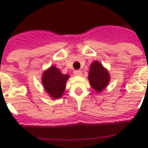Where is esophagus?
Returning <instances> with one entry per match:
<instances>
[{
  "label": "esophagus",
  "instance_id": "1",
  "mask_svg": "<svg viewBox=\"0 0 148 148\" xmlns=\"http://www.w3.org/2000/svg\"><path fill=\"white\" fill-rule=\"evenodd\" d=\"M74 74L76 75V76H81V74H82V71H80V70H76V71H74Z\"/></svg>",
  "mask_w": 148,
  "mask_h": 148
}]
</instances>
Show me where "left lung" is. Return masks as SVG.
I'll return each instance as SVG.
<instances>
[{
    "mask_svg": "<svg viewBox=\"0 0 148 148\" xmlns=\"http://www.w3.org/2000/svg\"><path fill=\"white\" fill-rule=\"evenodd\" d=\"M90 86L97 92H101L108 85L110 75L108 71L98 61H95L90 65L88 75Z\"/></svg>",
    "mask_w": 148,
    "mask_h": 148,
    "instance_id": "left-lung-1",
    "label": "left lung"
}]
</instances>
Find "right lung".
<instances>
[{"mask_svg":"<svg viewBox=\"0 0 148 148\" xmlns=\"http://www.w3.org/2000/svg\"><path fill=\"white\" fill-rule=\"evenodd\" d=\"M68 77L67 74H62L57 67L51 66L43 74L42 84L51 97L58 99L64 94Z\"/></svg>","mask_w":148,"mask_h":148,"instance_id":"1","label":"right lung"}]
</instances>
